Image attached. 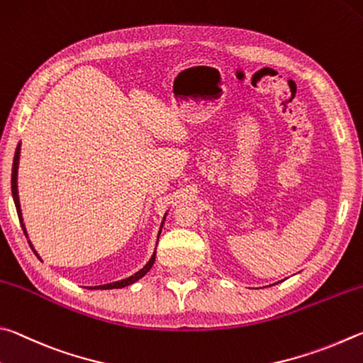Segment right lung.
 Returning <instances> with one entry per match:
<instances>
[{
  "label": "right lung",
  "instance_id": "add662e5",
  "mask_svg": "<svg viewBox=\"0 0 363 363\" xmlns=\"http://www.w3.org/2000/svg\"><path fill=\"white\" fill-rule=\"evenodd\" d=\"M18 157H21V143L17 145V150H16V155H14V162H12V177H11V188H12V198H14V204L17 208V215H18V220H21V225H22V230L23 233L27 234L25 231V225H23V218H22V211H21V202H18V193H17V169H18ZM162 228V226H161ZM159 234H161V230H159ZM155 258H156V252L152 253V257L148 263H146L142 269L135 274L123 279V281H118V282H113V284H105V285H97V287H89V289H99V290H111V289H123L127 287V285H130L133 282H137L138 279H142L146 272L151 269L152 263H155Z\"/></svg>",
  "mask_w": 363,
  "mask_h": 363
}]
</instances>
